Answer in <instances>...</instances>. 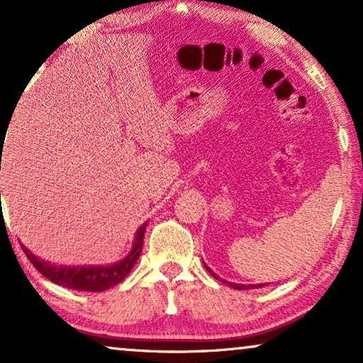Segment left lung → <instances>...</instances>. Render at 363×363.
<instances>
[{
    "mask_svg": "<svg viewBox=\"0 0 363 363\" xmlns=\"http://www.w3.org/2000/svg\"><path fill=\"white\" fill-rule=\"evenodd\" d=\"M206 267V269L208 271H210L211 272V274L213 276H215L216 277V279H220V277H218L216 274H215V272H213L211 269H210V267H208V266H205ZM223 281V279H221ZM223 282H226V284H230L231 287H235V289H238V291H246V289H255V287H262V286H264V284H256V286H246V284H235V282H228V281H223Z\"/></svg>",
    "mask_w": 363,
    "mask_h": 363,
    "instance_id": "obj_1",
    "label": "left lung"
}]
</instances>
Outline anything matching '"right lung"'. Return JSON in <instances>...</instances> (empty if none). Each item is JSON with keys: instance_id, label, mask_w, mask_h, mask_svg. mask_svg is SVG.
Here are the masks:
<instances>
[{"instance_id": "add662e5", "label": "right lung", "mask_w": 363, "mask_h": 363, "mask_svg": "<svg viewBox=\"0 0 363 363\" xmlns=\"http://www.w3.org/2000/svg\"><path fill=\"white\" fill-rule=\"evenodd\" d=\"M147 223L137 230L135 241L128 255L123 257L122 261L113 262L108 266H56L51 262L39 259L34 256L31 251L23 247L24 255L31 261V264L41 272L44 277L49 281L56 282V284L67 287V289L76 291H87V292H101L106 291L108 287L118 284V282L125 279V276L132 271L133 264H135L138 256L142 252L143 246V235H145Z\"/></svg>"}]
</instances>
